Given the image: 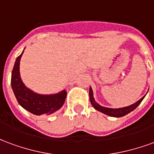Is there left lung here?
<instances>
[{
    "mask_svg": "<svg viewBox=\"0 0 154 154\" xmlns=\"http://www.w3.org/2000/svg\"><path fill=\"white\" fill-rule=\"evenodd\" d=\"M89 95H90V100L91 102V105L93 106V107L97 110L98 111H100L102 113L106 114L107 116H113V117H122V116H125L127 114H129V112H131L132 110H134L135 109L136 107L139 106V104L141 103V101L143 100L144 97H143L139 100H138L137 102H135L134 104H133L129 106L124 107V108H119V109H111V108H106V107H103L98 105V104L95 101L93 97V92H92V89L91 87H90V91H89Z\"/></svg>",
    "mask_w": 154,
    "mask_h": 154,
    "instance_id": "8db88e82",
    "label": "left lung"
}]
</instances>
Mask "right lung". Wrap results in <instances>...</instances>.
Segmentation results:
<instances>
[{
    "label": "right lung",
    "mask_w": 154,
    "mask_h": 154,
    "mask_svg": "<svg viewBox=\"0 0 154 154\" xmlns=\"http://www.w3.org/2000/svg\"><path fill=\"white\" fill-rule=\"evenodd\" d=\"M22 53L15 61L11 74V87L19 104L30 113L40 116L50 115L63 106L67 97L66 91L55 95H38L28 89L20 77V60Z\"/></svg>",
    "instance_id": "1"
}]
</instances>
